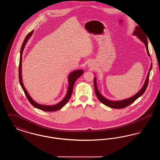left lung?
<instances>
[{"label": "left lung", "mask_w": 160, "mask_h": 160, "mask_svg": "<svg viewBox=\"0 0 160 160\" xmlns=\"http://www.w3.org/2000/svg\"><path fill=\"white\" fill-rule=\"evenodd\" d=\"M133 35L136 36L137 38H138L141 41H142L145 44L147 53L148 56L150 57V54L148 50V38L146 37L145 33L143 32V31H142L139 26H136L135 28V31H134L133 32ZM152 64H151V68L149 69V71L148 73V75L146 77V80H145V83L143 84V87L141 88V89L139 91L137 92L136 94H135L134 96L130 97L129 98L127 99H123L121 101H111L109 99H107L105 97H104L99 92L98 88H97V78L95 77H94V88H95V94L98 98V99L99 101L106 105V106L113 108H123L126 107L128 106L130 104H131L132 102H134L137 98H138L140 96H142L144 93L145 91L148 87V84L149 82V74H150V71L152 69Z\"/></svg>", "instance_id": "8db88e82"}]
</instances>
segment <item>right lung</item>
I'll return each mask as SVG.
<instances>
[{
    "label": "right lung",
    "instance_id": "add662e5",
    "mask_svg": "<svg viewBox=\"0 0 160 160\" xmlns=\"http://www.w3.org/2000/svg\"><path fill=\"white\" fill-rule=\"evenodd\" d=\"M33 33V31L31 32L29 34H28V35L26 36V37L24 39V41H23V44L21 47V50H20V63H19V68H18V76H19V82L20 84L23 89V91L24 92L26 97L28 98V100L29 101V102H31V104L33 106L35 107V108H37L39 110L45 111V112H54V111H57L59 109L62 108L63 107L65 106V104L68 102L69 100L70 99L72 91H73V88H74V84L75 83L77 79L78 78L80 77L83 74V70L82 69H77L72 71L71 72L69 73V74L68 76V88L67 90V94L65 95V97H64V98L61 101L59 102H58L56 104H54L53 106H49V105H43V104H39L38 102H37L36 101H35L32 98L30 95L29 94V93L27 91L26 89L25 88L24 84L23 83V78H22V55H23V50L24 49V47L26 46V44L27 43V42L28 41V40L29 39V38H31V36L32 35Z\"/></svg>",
    "mask_w": 160,
    "mask_h": 160
}]
</instances>
